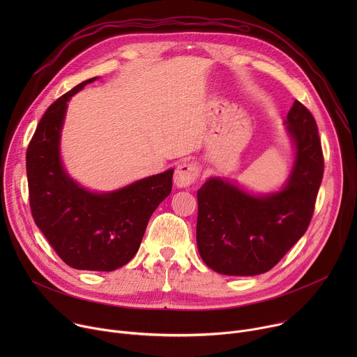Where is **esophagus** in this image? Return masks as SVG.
Masks as SVG:
<instances>
[{
  "label": "esophagus",
  "mask_w": 357,
  "mask_h": 357,
  "mask_svg": "<svg viewBox=\"0 0 357 357\" xmlns=\"http://www.w3.org/2000/svg\"><path fill=\"white\" fill-rule=\"evenodd\" d=\"M199 174H200V168H199L197 164H195V162H182L175 169L174 182L178 188H189L196 182Z\"/></svg>",
  "instance_id": "1"
}]
</instances>
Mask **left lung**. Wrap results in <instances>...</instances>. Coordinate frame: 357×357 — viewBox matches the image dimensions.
Wrapping results in <instances>:
<instances>
[{
	"instance_id": "obj_1",
	"label": "left lung",
	"mask_w": 357,
	"mask_h": 357,
	"mask_svg": "<svg viewBox=\"0 0 357 357\" xmlns=\"http://www.w3.org/2000/svg\"><path fill=\"white\" fill-rule=\"evenodd\" d=\"M285 124L296 152L282 190L256 196L220 178H211L197 190V250L219 274L270 271L311 223L324 176L318 126L298 100Z\"/></svg>"
}]
</instances>
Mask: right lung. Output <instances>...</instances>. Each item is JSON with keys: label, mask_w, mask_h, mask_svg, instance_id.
Segmentation results:
<instances>
[{"label": "right lung", "mask_w": 357, "mask_h": 357, "mask_svg": "<svg viewBox=\"0 0 357 357\" xmlns=\"http://www.w3.org/2000/svg\"><path fill=\"white\" fill-rule=\"evenodd\" d=\"M96 79L47 107L26 149V176L32 218L58 256L76 270L113 271L135 256L151 215L171 193L174 169L110 193L89 192L69 178L59 155L68 101Z\"/></svg>", "instance_id": "1"}]
</instances>
